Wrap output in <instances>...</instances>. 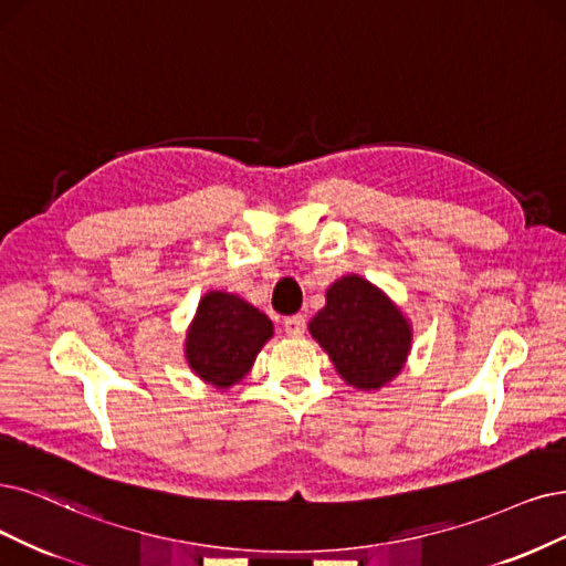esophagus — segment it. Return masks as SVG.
Returning <instances> with one entry per match:
<instances>
[{
	"label": "esophagus",
	"mask_w": 566,
	"mask_h": 566,
	"mask_svg": "<svg viewBox=\"0 0 566 566\" xmlns=\"http://www.w3.org/2000/svg\"><path fill=\"white\" fill-rule=\"evenodd\" d=\"M284 331H286L289 338H301L305 333V317L294 315V317L284 319Z\"/></svg>",
	"instance_id": "obj_1"
}]
</instances>
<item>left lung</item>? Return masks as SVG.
Returning a JSON list of instances; mask_svg holds the SVG:
<instances>
[{
  "mask_svg": "<svg viewBox=\"0 0 566 566\" xmlns=\"http://www.w3.org/2000/svg\"><path fill=\"white\" fill-rule=\"evenodd\" d=\"M345 385L375 391L408 361L412 324L385 291L349 272L326 289V305L307 324Z\"/></svg>",
  "mask_w": 566,
  "mask_h": 566,
  "instance_id": "1",
  "label": "left lung"
}]
</instances>
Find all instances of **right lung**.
Returning <instances> with one entry per match:
<instances>
[{
  "mask_svg": "<svg viewBox=\"0 0 566 566\" xmlns=\"http://www.w3.org/2000/svg\"><path fill=\"white\" fill-rule=\"evenodd\" d=\"M275 326L238 294L212 289L200 298L188 324L184 357L196 378L214 389L242 382Z\"/></svg>",
  "mask_w": 566,
  "mask_h": 566,
  "instance_id": "1",
  "label": "right lung"
}]
</instances>
